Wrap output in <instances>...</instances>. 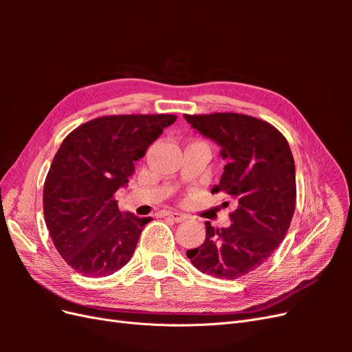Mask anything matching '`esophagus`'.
I'll return each instance as SVG.
<instances>
[{
  "mask_svg": "<svg viewBox=\"0 0 352 352\" xmlns=\"http://www.w3.org/2000/svg\"><path fill=\"white\" fill-rule=\"evenodd\" d=\"M167 216H168V219H172V220H175L176 223H180V221H185V220L188 219V216L182 214V212H176V211H172V212H167Z\"/></svg>",
  "mask_w": 352,
  "mask_h": 352,
  "instance_id": "34e87169",
  "label": "esophagus"
}]
</instances>
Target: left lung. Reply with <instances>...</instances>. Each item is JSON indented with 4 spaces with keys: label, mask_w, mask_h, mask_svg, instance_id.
Segmentation results:
<instances>
[{
    "label": "left lung",
    "mask_w": 352,
    "mask_h": 352,
    "mask_svg": "<svg viewBox=\"0 0 352 352\" xmlns=\"http://www.w3.org/2000/svg\"><path fill=\"white\" fill-rule=\"evenodd\" d=\"M220 145L225 170L212 194L225 192L236 208L229 228L206 221V241L186 255L199 272L238 279L267 260L283 241L295 211V163L285 136L270 123L238 113L184 116ZM223 206H229L223 202Z\"/></svg>",
    "instance_id": "obj_1"
}]
</instances>
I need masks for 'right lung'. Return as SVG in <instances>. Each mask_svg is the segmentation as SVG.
I'll return each instance as SVG.
<instances>
[{
	"label": "right lung",
	"mask_w": 352,
	"mask_h": 352,
	"mask_svg": "<svg viewBox=\"0 0 352 352\" xmlns=\"http://www.w3.org/2000/svg\"><path fill=\"white\" fill-rule=\"evenodd\" d=\"M173 114L105 116L66 136L44 184V216L57 251L78 273L101 278L132 258L151 217L122 212L116 192L129 182Z\"/></svg>",
	"instance_id": "obj_1"
}]
</instances>
